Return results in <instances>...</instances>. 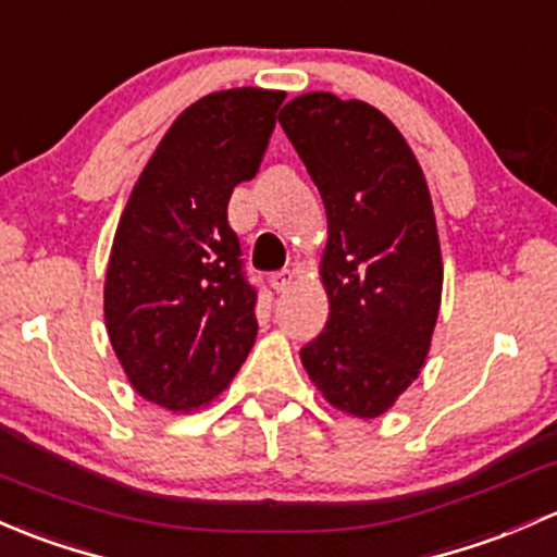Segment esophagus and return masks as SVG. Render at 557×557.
I'll list each match as a JSON object with an SVG mask.
<instances>
[{
  "label": "esophagus",
  "mask_w": 557,
  "mask_h": 557,
  "mask_svg": "<svg viewBox=\"0 0 557 557\" xmlns=\"http://www.w3.org/2000/svg\"><path fill=\"white\" fill-rule=\"evenodd\" d=\"M292 284H295V271H278L271 276V286L276 292H286Z\"/></svg>",
  "instance_id": "1"
}]
</instances>
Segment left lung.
Instances as JSON below:
<instances>
[{"instance_id": "8db88e82", "label": "left lung", "mask_w": 557, "mask_h": 557, "mask_svg": "<svg viewBox=\"0 0 557 557\" xmlns=\"http://www.w3.org/2000/svg\"><path fill=\"white\" fill-rule=\"evenodd\" d=\"M326 209L321 284L330 319L300 351L321 397L377 418L426 362L443 300L432 195L397 125L375 107L313 90L281 109Z\"/></svg>"}]
</instances>
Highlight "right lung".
I'll use <instances>...</instances> for the list:
<instances>
[{
	"mask_svg": "<svg viewBox=\"0 0 557 557\" xmlns=\"http://www.w3.org/2000/svg\"><path fill=\"white\" fill-rule=\"evenodd\" d=\"M284 90L209 94L174 120L120 216L104 281L114 357L171 412L231 386L257 337V292L227 225L233 187L260 171Z\"/></svg>",
	"mask_w": 557,
	"mask_h": 557,
	"instance_id": "add662e5",
	"label": "right lung"
}]
</instances>
